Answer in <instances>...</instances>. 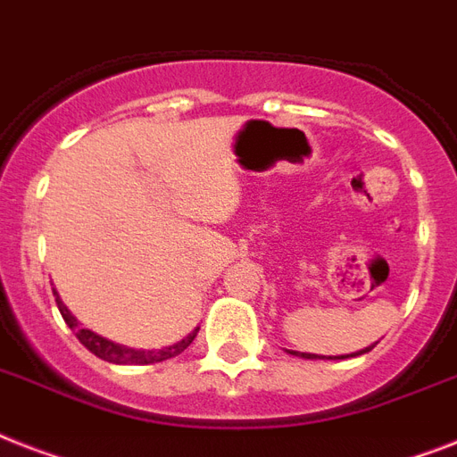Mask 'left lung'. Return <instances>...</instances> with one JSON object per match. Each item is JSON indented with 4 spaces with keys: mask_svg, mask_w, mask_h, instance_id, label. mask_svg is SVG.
<instances>
[{
    "mask_svg": "<svg viewBox=\"0 0 457 457\" xmlns=\"http://www.w3.org/2000/svg\"><path fill=\"white\" fill-rule=\"evenodd\" d=\"M370 347H373V345H370ZM370 347H366V350H361V352H370ZM293 354H295V352H293ZM298 357H305V359H314V357H317V354H305V352H303V354H298ZM352 357H354V354H352ZM340 359H345V357H340Z\"/></svg>",
    "mask_w": 457,
    "mask_h": 457,
    "instance_id": "left-lung-1",
    "label": "left lung"
}]
</instances>
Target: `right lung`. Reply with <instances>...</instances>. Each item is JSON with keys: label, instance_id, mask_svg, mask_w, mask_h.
<instances>
[{"label": "right lung", "instance_id": "add662e5", "mask_svg": "<svg viewBox=\"0 0 457 457\" xmlns=\"http://www.w3.org/2000/svg\"><path fill=\"white\" fill-rule=\"evenodd\" d=\"M55 305H58V310H61L62 319H65V324H68L70 328H74V326H77V319L70 314L68 307L62 305V300L58 298V293H55ZM196 331H199V328H195V331H192L187 337H183L180 343L170 345V347H164V350H133V347H126V345L112 343V340H107V337L98 336V333L88 331V328H77V333H74V336L79 337V343L84 345L88 352H94L96 357L105 359V361L126 363V366H147V363L166 361V359L178 357L180 352H185L187 347H190V343L195 340Z\"/></svg>", "mask_w": 457, "mask_h": 457}]
</instances>
